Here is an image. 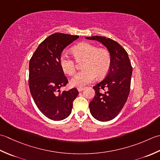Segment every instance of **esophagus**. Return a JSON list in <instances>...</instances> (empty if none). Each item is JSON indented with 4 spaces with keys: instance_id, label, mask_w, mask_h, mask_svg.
Wrapping results in <instances>:
<instances>
[{
    "instance_id": "esophagus-1",
    "label": "esophagus",
    "mask_w": 160,
    "mask_h": 160,
    "mask_svg": "<svg viewBox=\"0 0 160 160\" xmlns=\"http://www.w3.org/2000/svg\"><path fill=\"white\" fill-rule=\"evenodd\" d=\"M84 89H85V88H83V87L82 88H77V90L79 92H82Z\"/></svg>"
}]
</instances>
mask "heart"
<instances>
[{"instance_id":"b5f03b06","label":"heart","mask_w":160,"mask_h":160,"mask_svg":"<svg viewBox=\"0 0 160 160\" xmlns=\"http://www.w3.org/2000/svg\"><path fill=\"white\" fill-rule=\"evenodd\" d=\"M74 58L79 62L83 61V70L77 73L70 80L73 87L82 88L92 82L97 77L102 79L108 73L111 66V54L106 48H99L96 45L81 43L72 48ZM60 66L64 73L72 75L76 71V62L69 54L63 53L59 59Z\"/></svg>"}]
</instances>
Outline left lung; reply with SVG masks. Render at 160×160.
Wrapping results in <instances>:
<instances>
[{
    "mask_svg": "<svg viewBox=\"0 0 160 160\" xmlns=\"http://www.w3.org/2000/svg\"><path fill=\"white\" fill-rule=\"evenodd\" d=\"M102 43L111 54V66L107 76L93 87L95 96L89 107L91 115L100 122L118 115L128 99L132 68L128 53L117 42L105 37H86Z\"/></svg>",
    "mask_w": 160,
    "mask_h": 160,
    "instance_id": "obj_1",
    "label": "left lung"
}]
</instances>
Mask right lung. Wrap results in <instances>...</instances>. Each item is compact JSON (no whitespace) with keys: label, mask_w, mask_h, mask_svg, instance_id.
<instances>
[{"label":"right lung","mask_w":160,"mask_h":160,"mask_svg":"<svg viewBox=\"0 0 160 160\" xmlns=\"http://www.w3.org/2000/svg\"><path fill=\"white\" fill-rule=\"evenodd\" d=\"M79 38L77 35L55 33L40 43L29 65V86L36 105L50 119L60 121L70 115L77 88L61 92L68 81L60 66L63 49Z\"/></svg>","instance_id":"1"}]
</instances>
